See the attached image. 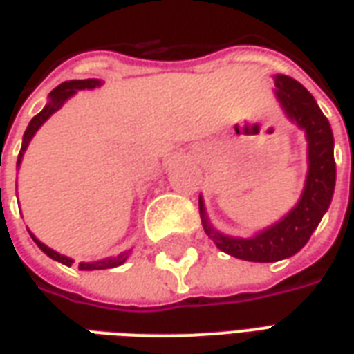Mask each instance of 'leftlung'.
<instances>
[{"instance_id":"8db88e82","label":"left lung","mask_w":354,"mask_h":354,"mask_svg":"<svg viewBox=\"0 0 354 354\" xmlns=\"http://www.w3.org/2000/svg\"><path fill=\"white\" fill-rule=\"evenodd\" d=\"M274 94L290 121L304 129L307 136L309 172L301 199L288 214L271 227L250 239L222 235L208 223L205 205L199 199L203 227L222 252L246 261H279L299 252L330 207L335 185L334 136L330 123L317 106L311 93L288 75H274Z\"/></svg>"}]
</instances>
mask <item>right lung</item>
I'll use <instances>...</instances> for the list:
<instances>
[{
	"label": "right lung",
	"mask_w": 354,
	"mask_h": 354,
	"mask_svg": "<svg viewBox=\"0 0 354 354\" xmlns=\"http://www.w3.org/2000/svg\"><path fill=\"white\" fill-rule=\"evenodd\" d=\"M94 87H100V81L98 80H77V81H64V83H60L55 91H50L49 94V104L45 106V108L37 113V115L30 121V124H28L26 132H24V138H22V147H20V153H19V161H17V167H20V162H22V155H24V151H26L28 144H30V140L34 138V134L37 132V129L41 127L47 119H49L55 111H58V109L62 108V104H64L72 94H75L77 91H83V88H94ZM32 235V233H30ZM32 239H34V243L39 248H41L43 252L47 254L49 258H53V260L60 261V263H64V266H72L73 260L72 258H68V256H62V254L55 252L53 248H49V246H45L41 243V241H37V239L32 235ZM129 258V252H121L119 256H115V258H106V260H98V261H91V263H80V269L81 271H93V269H111V267H117L121 266V263H124V260Z\"/></svg>",
	"instance_id": "right-lung-1"
}]
</instances>
